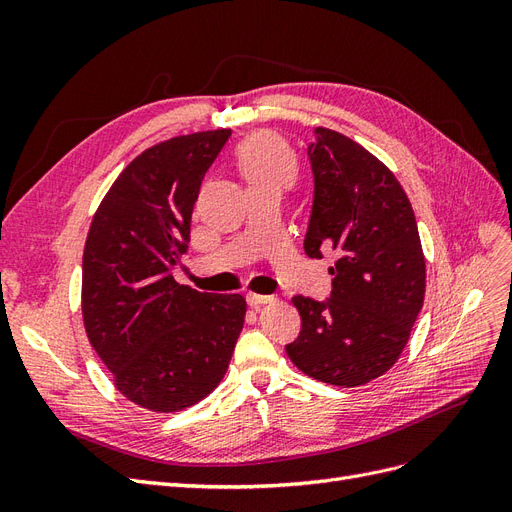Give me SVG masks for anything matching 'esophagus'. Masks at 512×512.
Returning <instances> with one entry per match:
<instances>
[{"instance_id":"34e87169","label":"esophagus","mask_w":512,"mask_h":512,"mask_svg":"<svg viewBox=\"0 0 512 512\" xmlns=\"http://www.w3.org/2000/svg\"><path fill=\"white\" fill-rule=\"evenodd\" d=\"M271 301H273V297H267V294H256V292L247 294V305H250L252 309H260L262 305H267Z\"/></svg>"}]
</instances>
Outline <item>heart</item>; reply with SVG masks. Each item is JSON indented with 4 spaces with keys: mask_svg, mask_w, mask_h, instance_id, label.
Returning <instances> with one entry per match:
<instances>
[{
    "mask_svg": "<svg viewBox=\"0 0 512 512\" xmlns=\"http://www.w3.org/2000/svg\"><path fill=\"white\" fill-rule=\"evenodd\" d=\"M237 164L250 188L286 190L297 179L292 151L271 134H256L239 147Z\"/></svg>",
    "mask_w": 512,
    "mask_h": 512,
    "instance_id": "obj_1",
    "label": "heart"
}]
</instances>
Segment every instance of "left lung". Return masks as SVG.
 <instances>
[{
  "mask_svg": "<svg viewBox=\"0 0 512 512\" xmlns=\"http://www.w3.org/2000/svg\"><path fill=\"white\" fill-rule=\"evenodd\" d=\"M307 153L316 179L305 254H337L331 299L294 297L301 333L286 346L309 378L361 386L404 352L425 301V254L401 183L352 138L314 130Z\"/></svg>",
  "mask_w": 512,
  "mask_h": 512,
  "instance_id": "obj_1",
  "label": "left lung"
}]
</instances>
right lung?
Returning a JSON list of instances; mask_svg holds the SVG:
<instances>
[{"label":"right lung","instance_id":"obj_1","mask_svg":"<svg viewBox=\"0 0 512 512\" xmlns=\"http://www.w3.org/2000/svg\"><path fill=\"white\" fill-rule=\"evenodd\" d=\"M230 130L168 138L121 170L91 220L81 309L115 389L151 412L205 399L226 374L247 305L170 275L188 254L200 183Z\"/></svg>","mask_w":512,"mask_h":512}]
</instances>
